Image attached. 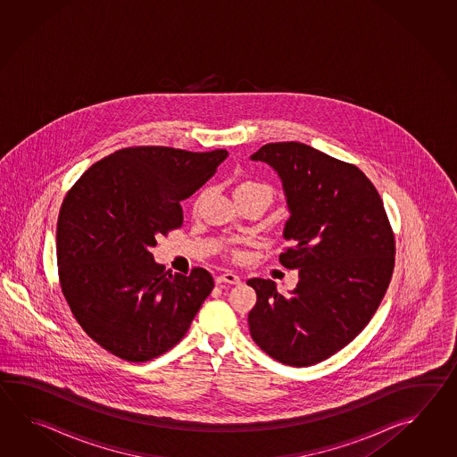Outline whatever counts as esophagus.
<instances>
[{
  "instance_id": "34e87169",
  "label": "esophagus",
  "mask_w": 457,
  "mask_h": 457,
  "mask_svg": "<svg viewBox=\"0 0 457 457\" xmlns=\"http://www.w3.org/2000/svg\"><path fill=\"white\" fill-rule=\"evenodd\" d=\"M240 276L232 271H225L215 278L217 284H240Z\"/></svg>"
}]
</instances>
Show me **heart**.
Segmentation results:
<instances>
[{"instance_id":"obj_1","label":"heart","mask_w":457,"mask_h":457,"mask_svg":"<svg viewBox=\"0 0 457 457\" xmlns=\"http://www.w3.org/2000/svg\"><path fill=\"white\" fill-rule=\"evenodd\" d=\"M237 191H246V193H258V195H262L270 203H271L272 199V191L271 187H268L266 185H262V183H254V181H245L242 185L238 186L237 189H235V193Z\"/></svg>"}]
</instances>
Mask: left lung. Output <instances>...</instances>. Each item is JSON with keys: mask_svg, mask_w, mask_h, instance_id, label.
<instances>
[{"mask_svg": "<svg viewBox=\"0 0 457 457\" xmlns=\"http://www.w3.org/2000/svg\"><path fill=\"white\" fill-rule=\"evenodd\" d=\"M250 160L281 179L291 246L279 262L299 272L287 295L271 279L246 282L256 291L250 335L274 360L312 366L354 340L378 311L394 271V233L360 168L299 142L268 144Z\"/></svg>", "mask_w": 457, "mask_h": 457, "instance_id": "8db88e82", "label": "left lung"}]
</instances>
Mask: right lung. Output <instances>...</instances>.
<instances>
[{"label":"right lung","instance_id":"obj_1","mask_svg":"<svg viewBox=\"0 0 457 457\" xmlns=\"http://www.w3.org/2000/svg\"><path fill=\"white\" fill-rule=\"evenodd\" d=\"M228 156L168 146L124 148L91 166L60 209L57 262L71 313L89 338L144 362L185 337L214 279L155 262L156 237L183 224L179 203Z\"/></svg>","mask_w":457,"mask_h":457}]
</instances>
